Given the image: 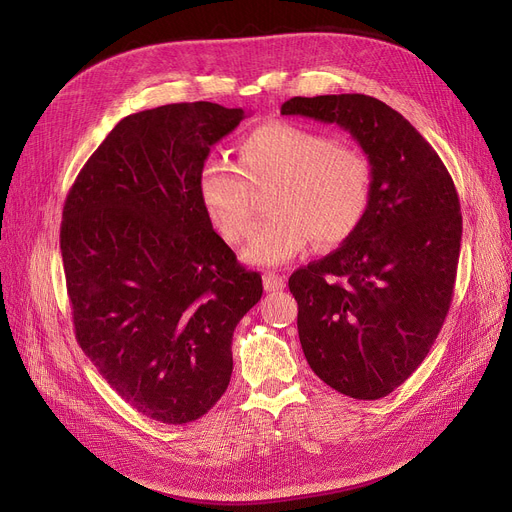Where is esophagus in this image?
Masks as SVG:
<instances>
[{
  "label": "esophagus",
  "instance_id": "34e87169",
  "mask_svg": "<svg viewBox=\"0 0 512 512\" xmlns=\"http://www.w3.org/2000/svg\"><path fill=\"white\" fill-rule=\"evenodd\" d=\"M286 286V280L276 274V271H267V274H263V288L267 292H276V290H282Z\"/></svg>",
  "mask_w": 512,
  "mask_h": 512
}]
</instances>
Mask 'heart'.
Wrapping results in <instances>:
<instances>
[{
	"instance_id": "1",
	"label": "heart",
	"mask_w": 512,
	"mask_h": 512,
	"mask_svg": "<svg viewBox=\"0 0 512 512\" xmlns=\"http://www.w3.org/2000/svg\"><path fill=\"white\" fill-rule=\"evenodd\" d=\"M238 166L208 158L197 173V195L203 212L228 243L245 236L251 189L276 183L269 193V218L249 232L243 257L255 265H280L317 238L335 247L360 228L372 201V166L364 152L337 144L327 133L269 121L238 142Z\"/></svg>"
}]
</instances>
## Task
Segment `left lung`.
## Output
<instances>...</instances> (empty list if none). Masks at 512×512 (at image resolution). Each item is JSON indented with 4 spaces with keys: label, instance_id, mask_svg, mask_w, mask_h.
I'll return each instance as SVG.
<instances>
[{
    "label": "left lung",
    "instance_id": "obj_1",
    "mask_svg": "<svg viewBox=\"0 0 512 512\" xmlns=\"http://www.w3.org/2000/svg\"><path fill=\"white\" fill-rule=\"evenodd\" d=\"M282 115L344 127L370 160L364 222L288 286L317 377L348 397L381 399L422 364L449 313L463 232L455 183L416 127L379 98L294 96Z\"/></svg>",
    "mask_w": 512,
    "mask_h": 512
}]
</instances>
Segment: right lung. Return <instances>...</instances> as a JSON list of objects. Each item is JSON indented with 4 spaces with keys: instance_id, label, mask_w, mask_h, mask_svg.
I'll return each instance as SVG.
<instances>
[{
    "instance_id": "obj_1",
    "label": "right lung",
    "mask_w": 512,
    "mask_h": 512,
    "mask_svg": "<svg viewBox=\"0 0 512 512\" xmlns=\"http://www.w3.org/2000/svg\"><path fill=\"white\" fill-rule=\"evenodd\" d=\"M245 119L179 102L121 119L67 193L61 257L76 339L131 407L187 424L232 374V333L263 294L197 195L210 148Z\"/></svg>"
}]
</instances>
